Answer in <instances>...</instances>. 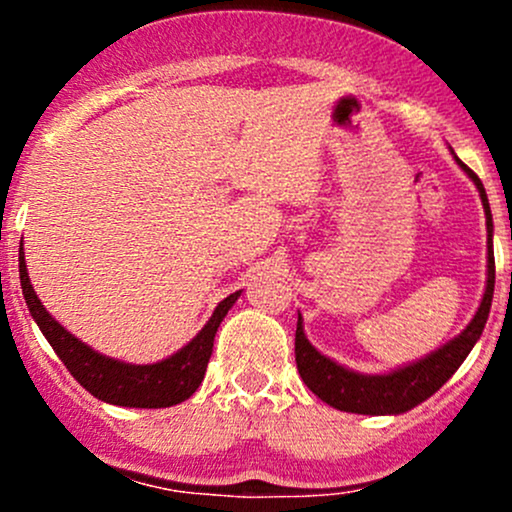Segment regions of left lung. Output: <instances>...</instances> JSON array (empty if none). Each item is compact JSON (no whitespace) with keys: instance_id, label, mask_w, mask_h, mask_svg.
<instances>
[{"instance_id":"8db88e82","label":"left lung","mask_w":512,"mask_h":512,"mask_svg":"<svg viewBox=\"0 0 512 512\" xmlns=\"http://www.w3.org/2000/svg\"><path fill=\"white\" fill-rule=\"evenodd\" d=\"M455 156V151H452ZM457 166H460L467 178L477 185L481 204H484L486 214V233H489V255H486V289L481 296V303L474 313L469 325L452 337L450 342L438 346L431 354L416 358V361L404 363L385 373H358L354 368H346L337 363L334 358L325 356L308 342L303 330V317L298 313L296 327V366L301 373L303 383L310 387V392L322 399L330 407L339 411H351V414H366V416H397L404 411L419 407L428 397L436 392L452 378L457 368L462 366L464 358L479 342L481 332H484L486 320L491 313L493 301V284H496V262H493V219L489 197H486L484 185L477 175L472 173L460 158L455 156Z\"/></svg>"}]
</instances>
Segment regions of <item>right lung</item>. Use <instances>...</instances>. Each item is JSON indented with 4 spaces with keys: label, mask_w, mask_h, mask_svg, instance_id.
<instances>
[{
    "label": "right lung",
    "mask_w": 512,
    "mask_h": 512,
    "mask_svg": "<svg viewBox=\"0 0 512 512\" xmlns=\"http://www.w3.org/2000/svg\"><path fill=\"white\" fill-rule=\"evenodd\" d=\"M19 252L21 289L35 325L40 327V332L55 349V354L62 358V363L74 375L76 383L91 392L93 397L101 399V402L117 404V407L161 409L173 407V404L185 402V399L195 395L197 387L202 385L204 373H207V363L211 358V349H214V337L219 332V325L223 317L228 315V310L233 308V303L240 298V293H243L236 291L223 298L211 313L207 325L197 332V337H192L175 354L161 358L156 363H127L91 349L48 313V308L35 296L31 279H28L23 250Z\"/></svg>",
    "instance_id": "obj_1"
}]
</instances>
